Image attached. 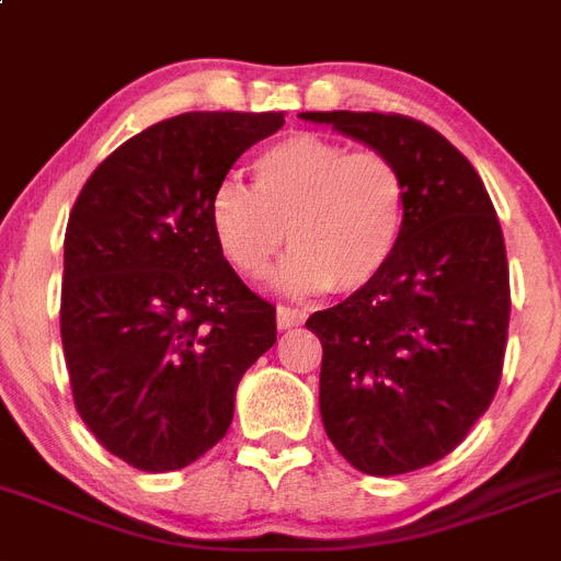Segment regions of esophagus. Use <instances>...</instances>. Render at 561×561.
<instances>
[{"label": "esophagus", "instance_id": "1", "mask_svg": "<svg viewBox=\"0 0 561 561\" xmlns=\"http://www.w3.org/2000/svg\"><path fill=\"white\" fill-rule=\"evenodd\" d=\"M305 319H308V313L299 308H287V305H279V308H276V328L279 330L299 328V324H305Z\"/></svg>", "mask_w": 561, "mask_h": 561}]
</instances>
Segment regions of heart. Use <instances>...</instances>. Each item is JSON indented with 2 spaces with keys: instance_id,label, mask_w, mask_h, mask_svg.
<instances>
[{
  "instance_id": "obj_1",
  "label": "heart",
  "mask_w": 561,
  "mask_h": 561,
  "mask_svg": "<svg viewBox=\"0 0 561 561\" xmlns=\"http://www.w3.org/2000/svg\"><path fill=\"white\" fill-rule=\"evenodd\" d=\"M251 172L253 192L228 178L208 199L214 242L242 276L260 279L285 237L294 253L276 282L290 294L362 290L396 260L409 186L389 154L296 133L265 146Z\"/></svg>"
}]
</instances>
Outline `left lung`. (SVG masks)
<instances>
[{
  "mask_svg": "<svg viewBox=\"0 0 561 561\" xmlns=\"http://www.w3.org/2000/svg\"><path fill=\"white\" fill-rule=\"evenodd\" d=\"M401 165L409 220L373 285L308 319L319 335V409L350 466L392 477L469 435L503 375L508 260L474 165L437 129L381 112H301Z\"/></svg>",
  "mask_w": 561,
  "mask_h": 561,
  "instance_id": "obj_1",
  "label": "left lung"
}]
</instances>
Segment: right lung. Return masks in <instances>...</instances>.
I'll return each instance as SVG.
<instances>
[{
  "mask_svg": "<svg viewBox=\"0 0 561 561\" xmlns=\"http://www.w3.org/2000/svg\"><path fill=\"white\" fill-rule=\"evenodd\" d=\"M282 112H186L90 174L65 233L61 344L78 415L140 471L183 469L226 437L276 308L233 274L208 199Z\"/></svg>",
  "mask_w": 561,
  "mask_h": 561,
  "instance_id": "right-lung-1",
  "label": "right lung"
}]
</instances>
